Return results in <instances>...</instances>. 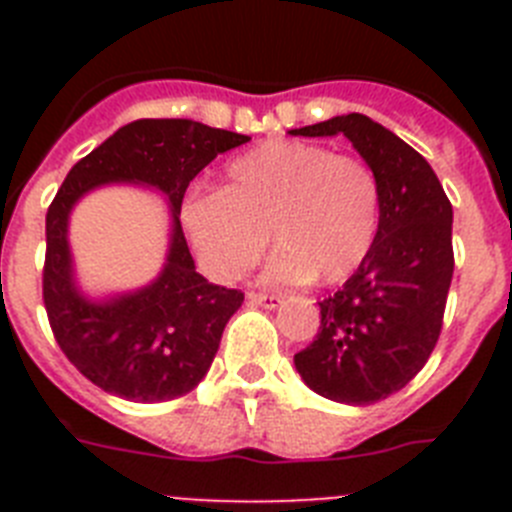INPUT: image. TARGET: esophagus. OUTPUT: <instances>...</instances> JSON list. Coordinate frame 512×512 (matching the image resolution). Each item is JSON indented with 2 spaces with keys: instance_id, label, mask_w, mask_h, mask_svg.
Listing matches in <instances>:
<instances>
[{
  "instance_id": "obj_1",
  "label": "esophagus",
  "mask_w": 512,
  "mask_h": 512,
  "mask_svg": "<svg viewBox=\"0 0 512 512\" xmlns=\"http://www.w3.org/2000/svg\"><path fill=\"white\" fill-rule=\"evenodd\" d=\"M248 302H251V305H261V307H269V310H274V307H279L282 305V297L279 295H266V292H248Z\"/></svg>"
}]
</instances>
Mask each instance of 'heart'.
<instances>
[{"mask_svg":"<svg viewBox=\"0 0 512 512\" xmlns=\"http://www.w3.org/2000/svg\"><path fill=\"white\" fill-rule=\"evenodd\" d=\"M379 215L382 184L364 158L284 138L233 158L220 192L189 194L182 207L194 251L220 282L241 279L269 238L274 282H343L372 251Z\"/></svg>","mask_w":512,"mask_h":512,"instance_id":"b5f03b06","label":"heart"}]
</instances>
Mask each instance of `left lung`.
Wrapping results in <instances>:
<instances>
[{
    "label": "left lung",
    "mask_w": 512,
    "mask_h": 512,
    "mask_svg": "<svg viewBox=\"0 0 512 512\" xmlns=\"http://www.w3.org/2000/svg\"><path fill=\"white\" fill-rule=\"evenodd\" d=\"M292 135H346L382 184L372 251L320 302L318 336L295 354L312 392L372 405L402 390L436 348L454 277V212L431 164L372 117L351 112Z\"/></svg>",
    "instance_id": "obj_1"
}]
</instances>
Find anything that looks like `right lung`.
I'll return each instance as SVG.
<instances>
[{"mask_svg": "<svg viewBox=\"0 0 512 512\" xmlns=\"http://www.w3.org/2000/svg\"><path fill=\"white\" fill-rule=\"evenodd\" d=\"M248 135L194 120H135L71 166L45 215L43 302L66 359L99 390L133 402H164L202 382L241 289L217 287L194 269L184 238L182 200L217 153ZM110 181L161 188L172 202V246L162 277L133 296L89 303L78 295L65 241L68 212L81 193Z\"/></svg>", "mask_w": 512, "mask_h": 512, "instance_id": "right-lung-1", "label": "right lung"}]
</instances>
